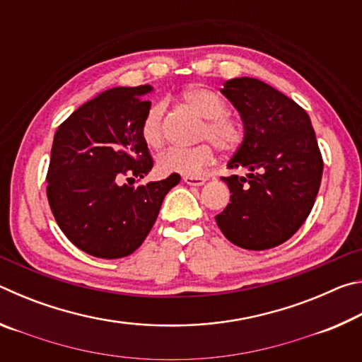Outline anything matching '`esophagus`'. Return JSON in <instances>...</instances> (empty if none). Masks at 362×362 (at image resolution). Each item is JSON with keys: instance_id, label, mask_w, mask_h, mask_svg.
<instances>
[{"instance_id": "obj_1", "label": "esophagus", "mask_w": 362, "mask_h": 362, "mask_svg": "<svg viewBox=\"0 0 362 362\" xmlns=\"http://www.w3.org/2000/svg\"><path fill=\"white\" fill-rule=\"evenodd\" d=\"M183 182H185L187 185H192V187H201V185H204V183H206V179H204V177H188V175H185V177H183Z\"/></svg>"}]
</instances>
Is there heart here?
<instances>
[{
  "label": "heart",
  "instance_id": "heart-1",
  "mask_svg": "<svg viewBox=\"0 0 362 362\" xmlns=\"http://www.w3.org/2000/svg\"><path fill=\"white\" fill-rule=\"evenodd\" d=\"M182 102L201 118L199 139H207L220 151H233L243 140L240 122L226 115L228 105L216 90L206 86H189L182 93ZM164 105L155 103L146 112L142 122V139L150 148H161L164 144ZM214 159L211 144H199L192 148H170L158 158V169L163 174H180L194 177Z\"/></svg>",
  "mask_w": 362,
  "mask_h": 362
}]
</instances>
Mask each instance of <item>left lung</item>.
Instances as JSON below:
<instances>
[{
  "mask_svg": "<svg viewBox=\"0 0 362 362\" xmlns=\"http://www.w3.org/2000/svg\"><path fill=\"white\" fill-rule=\"evenodd\" d=\"M220 93L244 126L243 142L226 166L249 174L222 177L231 203L216 222L226 240L243 249L276 247L303 225L320 192L322 158L310 116L255 78L228 79Z\"/></svg>",
  "mask_w": 362,
  "mask_h": 362,
  "instance_id": "obj_1",
  "label": "left lung"
}]
</instances>
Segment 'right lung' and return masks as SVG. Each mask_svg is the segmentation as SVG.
Listing matches in <instances>:
<instances>
[{"instance_id":"add662e5","label":"right lung","mask_w":362,"mask_h":362,"mask_svg":"<svg viewBox=\"0 0 362 362\" xmlns=\"http://www.w3.org/2000/svg\"><path fill=\"white\" fill-rule=\"evenodd\" d=\"M148 84L113 88L86 102L54 136L47 170V199L60 230L86 254L121 259L148 235L164 196L179 174L131 187L153 168L142 139V122L151 102Z\"/></svg>"}]
</instances>
